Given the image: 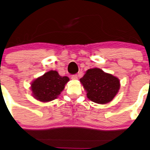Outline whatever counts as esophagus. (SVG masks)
<instances>
[{
	"mask_svg": "<svg viewBox=\"0 0 150 150\" xmlns=\"http://www.w3.org/2000/svg\"><path fill=\"white\" fill-rule=\"evenodd\" d=\"M71 79H73V80H77V79H78V77H77V75H74L71 77Z\"/></svg>",
	"mask_w": 150,
	"mask_h": 150,
	"instance_id": "1",
	"label": "esophagus"
}]
</instances>
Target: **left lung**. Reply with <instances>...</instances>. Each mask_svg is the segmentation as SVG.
Returning a JSON list of instances; mask_svg holds the SVG:
<instances>
[{
    "mask_svg": "<svg viewBox=\"0 0 150 150\" xmlns=\"http://www.w3.org/2000/svg\"><path fill=\"white\" fill-rule=\"evenodd\" d=\"M80 82L86 91V96L95 103H109L120 89V80L113 75L95 68L87 70Z\"/></svg>",
    "mask_w": 150,
    "mask_h": 150,
    "instance_id": "left-lung-1",
    "label": "left lung"
}]
</instances>
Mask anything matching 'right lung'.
I'll list each match as a JSON object with an SVG mask.
<instances>
[{"label": "right lung", "instance_id": "1", "mask_svg": "<svg viewBox=\"0 0 150 150\" xmlns=\"http://www.w3.org/2000/svg\"><path fill=\"white\" fill-rule=\"evenodd\" d=\"M69 81L68 77H62L56 71H50L31 83L30 89L35 99L48 102L56 99Z\"/></svg>", "mask_w": 150, "mask_h": 150}]
</instances>
